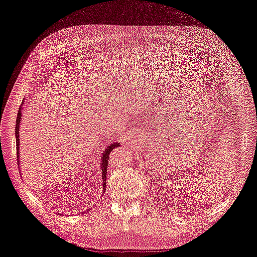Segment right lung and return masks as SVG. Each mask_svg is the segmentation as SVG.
Returning a JSON list of instances; mask_svg holds the SVG:
<instances>
[{
    "label": "right lung",
    "instance_id": "obj_1",
    "mask_svg": "<svg viewBox=\"0 0 257 257\" xmlns=\"http://www.w3.org/2000/svg\"><path fill=\"white\" fill-rule=\"evenodd\" d=\"M17 121H16V145H17V154H19V124H20V119H21V108H19V111L17 114ZM119 147L118 143H112L110 146L107 147V149L104 152V155L102 157V175H103V185H104V191L106 190V178H107V166H108V159H109L110 152L114 149V148ZM19 160V157H17ZM19 162V161H18Z\"/></svg>",
    "mask_w": 257,
    "mask_h": 257
}]
</instances>
